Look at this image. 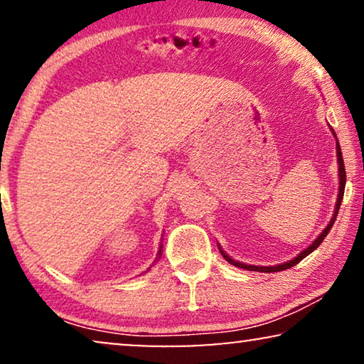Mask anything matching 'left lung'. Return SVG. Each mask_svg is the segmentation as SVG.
Instances as JSON below:
<instances>
[{
	"mask_svg": "<svg viewBox=\"0 0 364 364\" xmlns=\"http://www.w3.org/2000/svg\"><path fill=\"white\" fill-rule=\"evenodd\" d=\"M331 134H333V136H335V139H336L338 178H340V187H338V198H336V203H335V210H333V217H331V220L328 222V225L325 227V230H323V232L320 233V235H318V237L315 238V240H313V243H311L310 247H306L305 250L298 253V255H296L295 258H293V260H288V262H285V263H278V265H272V267L247 265V263H242V262H238V260H233V258H232V257H228L227 253L222 250V247L218 245V250H220L222 257L225 258V260H227L228 263H232V265H235V267H238V268H245V270H250V272H265V273L282 272V270H287V268H291V267H295L298 262H301L303 258L308 257V255H310V253H311L313 250H316V248L320 247V243H321L323 240H325V237L328 235V232L331 230L333 223H335V220H336L338 210H340V205H341V200H343V193H345V183H346V172H345V164H343V156H341V147H340V142H338V137H336V134H335V131H333V129H331Z\"/></svg>",
	"mask_w": 364,
	"mask_h": 364,
	"instance_id": "obj_1",
	"label": "left lung"
}]
</instances>
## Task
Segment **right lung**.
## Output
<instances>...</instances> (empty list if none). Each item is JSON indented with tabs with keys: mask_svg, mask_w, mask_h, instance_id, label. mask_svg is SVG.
Here are the masks:
<instances>
[{
	"mask_svg": "<svg viewBox=\"0 0 364 364\" xmlns=\"http://www.w3.org/2000/svg\"><path fill=\"white\" fill-rule=\"evenodd\" d=\"M162 247H164V245H162V242H161V245H159V252H157V257H156V260H154V263H152V265H156V263H157L159 260H161V257H162ZM149 270H151V267H149V268H147V272H149Z\"/></svg>",
	"mask_w": 364,
	"mask_h": 364,
	"instance_id": "add662e5",
	"label": "right lung"
}]
</instances>
